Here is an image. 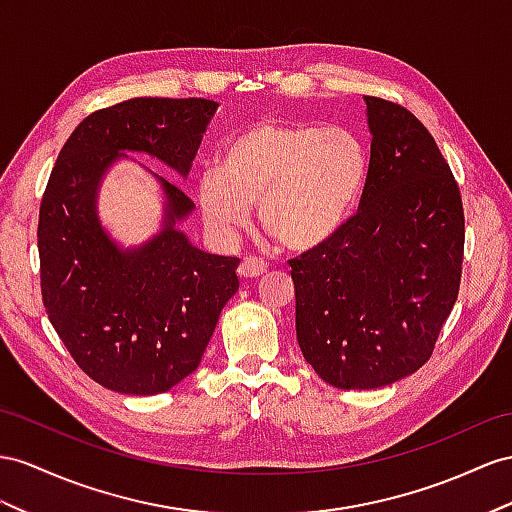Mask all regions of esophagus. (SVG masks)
Instances as JSON below:
<instances>
[{
	"label": "esophagus",
	"mask_w": 512,
	"mask_h": 512,
	"mask_svg": "<svg viewBox=\"0 0 512 512\" xmlns=\"http://www.w3.org/2000/svg\"><path fill=\"white\" fill-rule=\"evenodd\" d=\"M266 268H268V266H266L264 259H259V257H255V255H246V257L242 259L240 268H238V274H240V277L253 279V277H259V274H264Z\"/></svg>",
	"instance_id": "esophagus-1"
}]
</instances>
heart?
<instances>
[{
	"label": "heart",
	"mask_w": 512,
	"mask_h": 512,
	"mask_svg": "<svg viewBox=\"0 0 512 512\" xmlns=\"http://www.w3.org/2000/svg\"><path fill=\"white\" fill-rule=\"evenodd\" d=\"M368 170V147L348 127L257 121L222 144L218 168L201 175V212L214 231L235 233L257 203L274 242L313 251L346 225Z\"/></svg>",
	"instance_id": "1"
}]
</instances>
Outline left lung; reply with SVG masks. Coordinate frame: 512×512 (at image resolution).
<instances>
[{
	"mask_svg": "<svg viewBox=\"0 0 512 512\" xmlns=\"http://www.w3.org/2000/svg\"><path fill=\"white\" fill-rule=\"evenodd\" d=\"M365 101L372 155L357 214L287 261L298 346L339 389L385 387L422 368L463 272L465 214L450 164L415 114Z\"/></svg>",
	"mask_w": 512,
	"mask_h": 512,
	"instance_id": "left-lung-1",
	"label": "left lung"
}]
</instances>
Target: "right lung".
Returning <instances> with one entry per match:
<instances>
[{
	"instance_id": "obj_1",
	"label": "right lung",
	"mask_w": 512,
	"mask_h": 512,
	"mask_svg": "<svg viewBox=\"0 0 512 512\" xmlns=\"http://www.w3.org/2000/svg\"><path fill=\"white\" fill-rule=\"evenodd\" d=\"M216 106L138 97L101 108L73 129L51 168L36 233L43 305L80 370L112 391L153 396L199 368L240 287V259L203 253L177 231L194 203L162 177L164 231L121 251L97 220L99 179L121 151L151 153L186 175Z\"/></svg>"
}]
</instances>
